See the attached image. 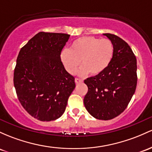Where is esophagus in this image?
<instances>
[{
	"label": "esophagus",
	"instance_id": "esophagus-1",
	"mask_svg": "<svg viewBox=\"0 0 152 152\" xmlns=\"http://www.w3.org/2000/svg\"><path fill=\"white\" fill-rule=\"evenodd\" d=\"M82 82H83V80L82 79H77V78H76V79H75V83H76V84H81V83H82Z\"/></svg>",
	"mask_w": 152,
	"mask_h": 152
}]
</instances>
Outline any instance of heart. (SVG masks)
Segmentation results:
<instances>
[{"mask_svg": "<svg viewBox=\"0 0 152 152\" xmlns=\"http://www.w3.org/2000/svg\"><path fill=\"white\" fill-rule=\"evenodd\" d=\"M114 54L113 42L108 39L95 37H81L72 42L69 50H63L60 59L66 71L73 74L81 61L82 67L79 73L81 76L88 73L92 76L101 74L110 64Z\"/></svg>", "mask_w": 152, "mask_h": 152, "instance_id": "1", "label": "heart"}]
</instances>
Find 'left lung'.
<instances>
[{
  "mask_svg": "<svg viewBox=\"0 0 152 152\" xmlns=\"http://www.w3.org/2000/svg\"><path fill=\"white\" fill-rule=\"evenodd\" d=\"M113 44L110 64L101 74L84 80L88 86L84 104L91 116L107 121L127 107L137 84V62L132 50L123 39L112 34H103Z\"/></svg>",
  "mask_w": 152,
  "mask_h": 152,
  "instance_id": "left-lung-1",
  "label": "left lung"
}]
</instances>
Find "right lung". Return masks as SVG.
<instances>
[{
    "mask_svg": "<svg viewBox=\"0 0 152 152\" xmlns=\"http://www.w3.org/2000/svg\"><path fill=\"white\" fill-rule=\"evenodd\" d=\"M70 35L39 32L20 50L14 73L18 99L26 111L41 121L58 119L64 113L75 89L60 55Z\"/></svg>",
    "mask_w": 152,
    "mask_h": 152,
    "instance_id": "1",
    "label": "right lung"
}]
</instances>
